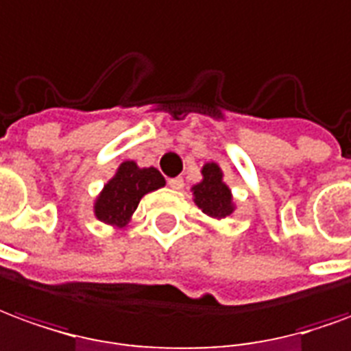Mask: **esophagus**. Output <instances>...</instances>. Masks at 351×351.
<instances>
[{"label": "esophagus", "mask_w": 351, "mask_h": 351, "mask_svg": "<svg viewBox=\"0 0 351 351\" xmlns=\"http://www.w3.org/2000/svg\"><path fill=\"white\" fill-rule=\"evenodd\" d=\"M168 185H170L171 189H176V191H180V189H183V178H170V180H168Z\"/></svg>", "instance_id": "obj_1"}]
</instances>
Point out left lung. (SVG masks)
<instances>
[{"label": "left lung", "instance_id": "obj_1", "mask_svg": "<svg viewBox=\"0 0 351 351\" xmlns=\"http://www.w3.org/2000/svg\"><path fill=\"white\" fill-rule=\"evenodd\" d=\"M204 180L193 187L195 202L198 208L208 213L210 217H227L232 213V196L230 191L223 183V173H221L217 164H206L202 168Z\"/></svg>", "mask_w": 351, "mask_h": 351}]
</instances>
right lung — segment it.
<instances>
[{"label": "right lung", "mask_w": 351, "mask_h": 351, "mask_svg": "<svg viewBox=\"0 0 351 351\" xmlns=\"http://www.w3.org/2000/svg\"><path fill=\"white\" fill-rule=\"evenodd\" d=\"M164 178L156 168H138L136 162H123L117 176L104 187L96 200V217L109 225L124 227L136 211L141 196L164 187Z\"/></svg>", "instance_id": "add662e5"}]
</instances>
